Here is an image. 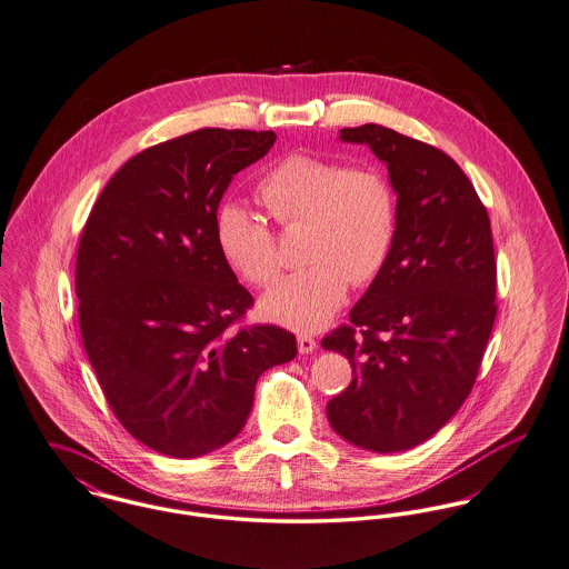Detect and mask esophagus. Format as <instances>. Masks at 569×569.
Returning a JSON list of instances; mask_svg holds the SVG:
<instances>
[{"label":"esophagus","mask_w":569,"mask_h":569,"mask_svg":"<svg viewBox=\"0 0 569 569\" xmlns=\"http://www.w3.org/2000/svg\"><path fill=\"white\" fill-rule=\"evenodd\" d=\"M297 342H299V352H303V355H307V352H311V350L316 349V340H313L311 336H307V333H301Z\"/></svg>","instance_id":"esophagus-1"}]
</instances>
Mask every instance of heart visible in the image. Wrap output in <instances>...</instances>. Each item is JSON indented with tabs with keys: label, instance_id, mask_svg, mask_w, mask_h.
<instances>
[{
	"label": "heart",
	"instance_id": "obj_1",
	"mask_svg": "<svg viewBox=\"0 0 569 569\" xmlns=\"http://www.w3.org/2000/svg\"><path fill=\"white\" fill-rule=\"evenodd\" d=\"M266 212L281 229L303 227L301 270L281 279L262 299L266 318L313 331L345 306L349 286H370L390 262L398 236V197L390 177L372 164L290 153L258 183ZM222 258L249 283L266 288L281 258L274 231L238 201L214 217Z\"/></svg>",
	"mask_w": 569,
	"mask_h": 569
}]
</instances>
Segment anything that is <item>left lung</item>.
Returning <instances> with one entry per match:
<instances>
[{
  "label": "left lung",
  "instance_id": "obj_1",
  "mask_svg": "<svg viewBox=\"0 0 569 569\" xmlns=\"http://www.w3.org/2000/svg\"><path fill=\"white\" fill-rule=\"evenodd\" d=\"M388 164L398 236L386 270L322 349L350 361L327 405L338 436L375 452L409 450L463 405L496 320V258L472 181L441 149L366 123L340 130Z\"/></svg>",
  "mask_w": 569,
  "mask_h": 569
}]
</instances>
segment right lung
<instances>
[{
    "mask_svg": "<svg viewBox=\"0 0 569 569\" xmlns=\"http://www.w3.org/2000/svg\"><path fill=\"white\" fill-rule=\"evenodd\" d=\"M274 131L203 128L128 160L80 236V331L103 396L131 438L190 459L236 438L263 370L295 333L240 325L253 297L222 258L214 217L231 177Z\"/></svg>",
    "mask_w": 569,
    "mask_h": 569,
    "instance_id": "1",
    "label": "right lung"
}]
</instances>
